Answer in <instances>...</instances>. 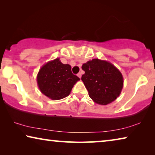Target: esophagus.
<instances>
[{
    "label": "esophagus",
    "instance_id": "esophagus-1",
    "mask_svg": "<svg viewBox=\"0 0 155 155\" xmlns=\"http://www.w3.org/2000/svg\"><path fill=\"white\" fill-rule=\"evenodd\" d=\"M81 75H82V74H81V72H79V73H78V74H77V76L78 77H79L80 78H81Z\"/></svg>",
    "mask_w": 155,
    "mask_h": 155
}]
</instances>
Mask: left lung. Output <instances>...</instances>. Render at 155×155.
Returning a JSON list of instances; mask_svg holds the SVG:
<instances>
[{
    "mask_svg": "<svg viewBox=\"0 0 155 155\" xmlns=\"http://www.w3.org/2000/svg\"><path fill=\"white\" fill-rule=\"evenodd\" d=\"M82 69L85 74L81 80L94 103L107 105L120 95L124 79L122 73L111 63L93 59L83 64Z\"/></svg>",
    "mask_w": 155,
    "mask_h": 155,
    "instance_id": "obj_1",
    "label": "left lung"
}]
</instances>
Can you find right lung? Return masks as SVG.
Listing matches in <instances>:
<instances>
[{"label":"right lung","instance_id":"right-lung-1","mask_svg":"<svg viewBox=\"0 0 155 155\" xmlns=\"http://www.w3.org/2000/svg\"><path fill=\"white\" fill-rule=\"evenodd\" d=\"M80 78L72 73L71 66L57 58L41 66L37 75V83L44 95L57 101L69 96Z\"/></svg>","mask_w":155,"mask_h":155}]
</instances>
